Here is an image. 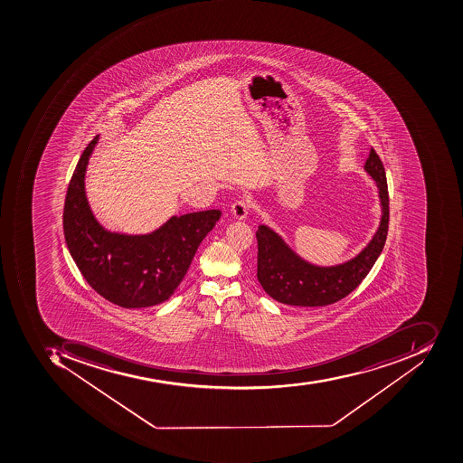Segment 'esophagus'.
<instances>
[{
	"label": "esophagus",
	"mask_w": 463,
	"mask_h": 463,
	"mask_svg": "<svg viewBox=\"0 0 463 463\" xmlns=\"http://www.w3.org/2000/svg\"><path fill=\"white\" fill-rule=\"evenodd\" d=\"M249 210H250V203H249V200H246V198H240V200H236V202L233 203L232 207H231V213H232V215L236 220H245Z\"/></svg>",
	"instance_id": "34e87169"
}]
</instances>
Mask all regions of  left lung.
<instances>
[{"mask_svg": "<svg viewBox=\"0 0 463 463\" xmlns=\"http://www.w3.org/2000/svg\"><path fill=\"white\" fill-rule=\"evenodd\" d=\"M364 170L379 188L382 218L373 238L348 261L335 266L313 265L297 255L268 225H259L256 231L258 280L271 298L288 306H329L352 293L373 268L389 231L386 172L374 149H370Z\"/></svg>", "mask_w": 463, "mask_h": 463, "instance_id": "left-lung-1", "label": "left lung"}]
</instances>
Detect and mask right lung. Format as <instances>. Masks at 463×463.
<instances>
[{
	"label": "right lung",
	"instance_id": "add662e5",
	"mask_svg": "<svg viewBox=\"0 0 463 463\" xmlns=\"http://www.w3.org/2000/svg\"><path fill=\"white\" fill-rule=\"evenodd\" d=\"M99 135L77 163L64 202L66 245L87 283L124 308L157 306L179 288L200 243L220 220V210L172 217L145 235L109 232L87 202L84 177Z\"/></svg>",
	"mask_w": 463,
	"mask_h": 463
}]
</instances>
